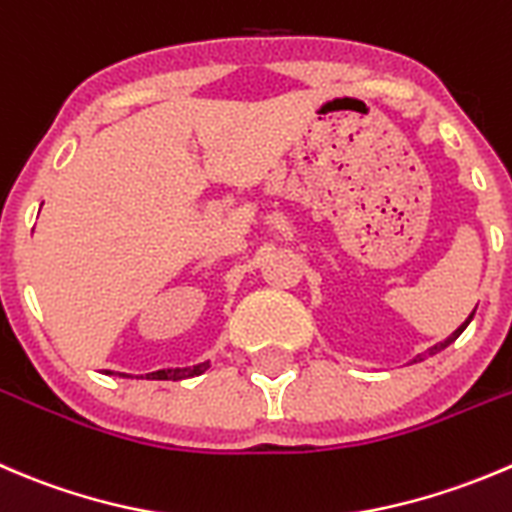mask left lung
<instances>
[{
    "label": "left lung",
    "instance_id": "obj_1",
    "mask_svg": "<svg viewBox=\"0 0 512 512\" xmlns=\"http://www.w3.org/2000/svg\"><path fill=\"white\" fill-rule=\"evenodd\" d=\"M473 315H475V310H473V312H470V317H468V320H465V322H463V325H460V327H458V330H455V332H453V335H450V337H448V340H443V342H438V345H433V347H430V350H428V352H425V355H435V352L445 350V347H448V345H450V342H455V340H458V337H460V332H463V330H465V327H468V325H470V320H473ZM420 360H423V357H420Z\"/></svg>",
    "mask_w": 512,
    "mask_h": 512
}]
</instances>
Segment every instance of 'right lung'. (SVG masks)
<instances>
[{"label": "right lung", "instance_id": "1", "mask_svg": "<svg viewBox=\"0 0 512 512\" xmlns=\"http://www.w3.org/2000/svg\"><path fill=\"white\" fill-rule=\"evenodd\" d=\"M207 367H210V360L200 362V365H192V367H167V370L147 372V380H185V377L202 375ZM107 375H112V372L107 370ZM122 375H124V372H122ZM127 377H130V375H127Z\"/></svg>", "mask_w": 512, "mask_h": 512}]
</instances>
